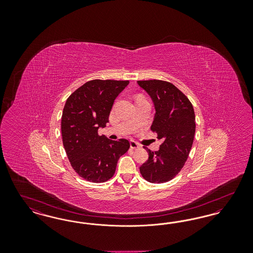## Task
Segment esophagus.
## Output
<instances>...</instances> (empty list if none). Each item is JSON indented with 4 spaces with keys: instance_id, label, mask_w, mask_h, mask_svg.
I'll return each instance as SVG.
<instances>
[{
    "instance_id": "esophagus-1",
    "label": "esophagus",
    "mask_w": 253,
    "mask_h": 253,
    "mask_svg": "<svg viewBox=\"0 0 253 253\" xmlns=\"http://www.w3.org/2000/svg\"><path fill=\"white\" fill-rule=\"evenodd\" d=\"M130 146H131V148L132 149H133V150H135V149H138L140 146L139 145L137 144L135 141H133V140H131L130 141Z\"/></svg>"
}]
</instances>
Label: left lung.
Masks as SVG:
<instances>
[{
	"label": "left lung",
	"instance_id": "8db88e82",
	"mask_svg": "<svg viewBox=\"0 0 253 253\" xmlns=\"http://www.w3.org/2000/svg\"><path fill=\"white\" fill-rule=\"evenodd\" d=\"M153 100L156 114L151 129L162 140L159 150L149 154L140 173L151 183L171 180L183 168L193 146L195 115L189 98L178 88L164 81H138Z\"/></svg>",
	"mask_w": 253,
	"mask_h": 253
}]
</instances>
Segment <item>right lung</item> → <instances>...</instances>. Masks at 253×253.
Returning <instances> with one entry per match:
<instances>
[{
    "mask_svg": "<svg viewBox=\"0 0 253 253\" xmlns=\"http://www.w3.org/2000/svg\"><path fill=\"white\" fill-rule=\"evenodd\" d=\"M128 84L129 81L93 80L78 88L65 102L62 143L73 169L85 180H109L120 157L130 148L127 139L111 140L97 132L106 127L115 99Z\"/></svg>",
    "mask_w": 253,
    "mask_h": 253,
    "instance_id": "obj_1",
    "label": "right lung"
}]
</instances>
